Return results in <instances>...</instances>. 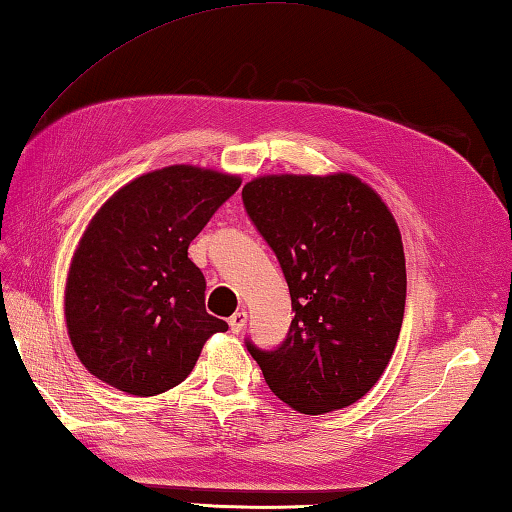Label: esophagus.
<instances>
[{"label": "esophagus", "instance_id": "1", "mask_svg": "<svg viewBox=\"0 0 512 512\" xmlns=\"http://www.w3.org/2000/svg\"><path fill=\"white\" fill-rule=\"evenodd\" d=\"M246 320H248V313H246V311H237V313H232V315H230V320H228V324H230V331H232V333H239L241 329L246 327Z\"/></svg>", "mask_w": 512, "mask_h": 512}]
</instances>
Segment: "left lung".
<instances>
[{
	"mask_svg": "<svg viewBox=\"0 0 512 512\" xmlns=\"http://www.w3.org/2000/svg\"><path fill=\"white\" fill-rule=\"evenodd\" d=\"M241 199L295 311L280 347L246 340L266 385L304 414L356 403L383 376L403 324L405 255L392 212L351 174L262 176Z\"/></svg>",
	"mask_w": 512,
	"mask_h": 512,
	"instance_id": "obj_1",
	"label": "left lung"
}]
</instances>
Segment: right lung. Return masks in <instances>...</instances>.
<instances>
[{
	"mask_svg": "<svg viewBox=\"0 0 512 512\" xmlns=\"http://www.w3.org/2000/svg\"><path fill=\"white\" fill-rule=\"evenodd\" d=\"M239 176L172 165L120 188L91 219L64 293L71 345L89 374L134 396L183 383L212 333L206 277L190 241L237 192Z\"/></svg>",
	"mask_w": 512,
	"mask_h": 512,
	"instance_id": "1",
	"label": "right lung"
}]
</instances>
